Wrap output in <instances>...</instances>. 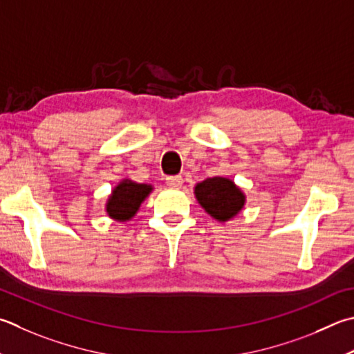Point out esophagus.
Returning <instances> with one entry per match:
<instances>
[{"instance_id":"obj_1","label":"esophagus","mask_w":354,"mask_h":354,"mask_svg":"<svg viewBox=\"0 0 354 354\" xmlns=\"http://www.w3.org/2000/svg\"><path fill=\"white\" fill-rule=\"evenodd\" d=\"M165 183H167V185H169V187H171V189H179V187H181V185H183L184 179H183V176H179V175L167 176V178H165Z\"/></svg>"}]
</instances>
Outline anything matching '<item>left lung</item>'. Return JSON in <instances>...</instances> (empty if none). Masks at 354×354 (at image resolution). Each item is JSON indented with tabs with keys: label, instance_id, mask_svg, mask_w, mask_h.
Here are the masks:
<instances>
[{
	"label": "left lung",
	"instance_id": "8db88e82",
	"mask_svg": "<svg viewBox=\"0 0 354 354\" xmlns=\"http://www.w3.org/2000/svg\"><path fill=\"white\" fill-rule=\"evenodd\" d=\"M198 203L218 221L234 218L244 205V194L227 178L214 176L198 183L195 187Z\"/></svg>",
	"mask_w": 354,
	"mask_h": 354
}]
</instances>
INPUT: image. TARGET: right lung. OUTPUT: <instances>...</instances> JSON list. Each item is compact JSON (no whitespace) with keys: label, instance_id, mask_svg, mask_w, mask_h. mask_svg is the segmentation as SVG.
Wrapping results in <instances>:
<instances>
[{"label":"right lung","instance_id":"1","mask_svg":"<svg viewBox=\"0 0 354 354\" xmlns=\"http://www.w3.org/2000/svg\"><path fill=\"white\" fill-rule=\"evenodd\" d=\"M153 190L149 184H138L124 179L108 198L106 212L115 221H128L139 210L140 203Z\"/></svg>","mask_w":354,"mask_h":354}]
</instances>
